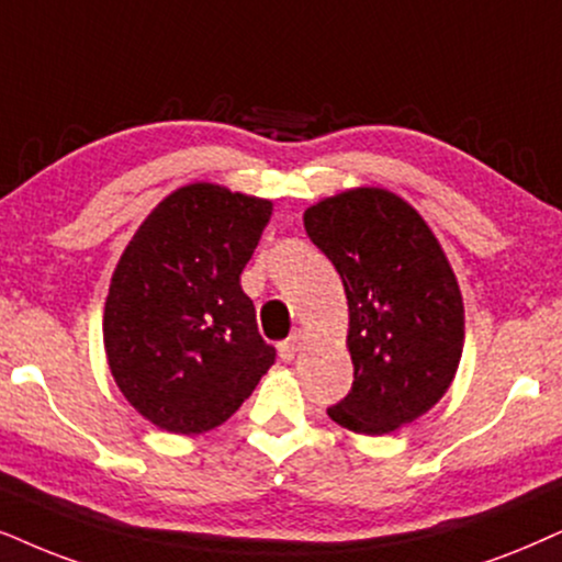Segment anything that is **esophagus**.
<instances>
[{"label":"esophagus","mask_w":562,"mask_h":562,"mask_svg":"<svg viewBox=\"0 0 562 562\" xmlns=\"http://www.w3.org/2000/svg\"><path fill=\"white\" fill-rule=\"evenodd\" d=\"M301 342H303V337L301 334H293V337H288L285 342H280L277 347H280V358L285 360V363H290V360L295 358V352L301 350Z\"/></svg>","instance_id":"34e87169"}]
</instances>
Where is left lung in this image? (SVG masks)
Listing matches in <instances>:
<instances>
[{
	"instance_id": "8db88e82",
	"label": "left lung",
	"mask_w": 562,
	"mask_h": 562,
	"mask_svg": "<svg viewBox=\"0 0 562 562\" xmlns=\"http://www.w3.org/2000/svg\"><path fill=\"white\" fill-rule=\"evenodd\" d=\"M303 225L350 305L352 389L326 412L363 436L417 420L451 386L464 345V305L436 236L383 189L324 199Z\"/></svg>"
}]
</instances>
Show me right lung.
Masks as SVG:
<instances>
[{"mask_svg":"<svg viewBox=\"0 0 562 562\" xmlns=\"http://www.w3.org/2000/svg\"><path fill=\"white\" fill-rule=\"evenodd\" d=\"M269 215L267 199L191 183L126 246L105 297V352L122 394L158 428H217L274 363L240 290Z\"/></svg>","mask_w":562,"mask_h":562,"instance_id":"1","label":"right lung"}]
</instances>
